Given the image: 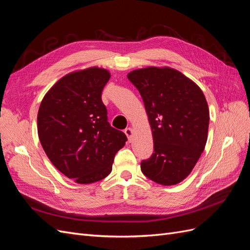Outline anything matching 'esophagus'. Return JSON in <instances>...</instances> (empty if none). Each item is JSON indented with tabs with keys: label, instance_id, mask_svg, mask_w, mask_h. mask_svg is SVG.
<instances>
[{
	"label": "esophagus",
	"instance_id": "34e87169",
	"mask_svg": "<svg viewBox=\"0 0 250 250\" xmlns=\"http://www.w3.org/2000/svg\"><path fill=\"white\" fill-rule=\"evenodd\" d=\"M124 132H125V134H126V137H127V139H128V142H131V138H132V134H133V130H132V128H126V129L124 130Z\"/></svg>",
	"mask_w": 250,
	"mask_h": 250
}]
</instances>
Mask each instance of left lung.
<instances>
[{
  "instance_id": "left-lung-1",
  "label": "left lung",
  "mask_w": 250,
  "mask_h": 250,
  "mask_svg": "<svg viewBox=\"0 0 250 250\" xmlns=\"http://www.w3.org/2000/svg\"><path fill=\"white\" fill-rule=\"evenodd\" d=\"M127 77L143 98L154 143V153L141 163V170L158 185H177L192 172L206 147V97L193 80L169 66L133 70Z\"/></svg>"
}]
</instances>
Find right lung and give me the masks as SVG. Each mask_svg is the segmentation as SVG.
Returning <instances> with one entry per match:
<instances>
[{"instance_id":"1","label":"right lung","mask_w":250,"mask_h":250,"mask_svg":"<svg viewBox=\"0 0 250 250\" xmlns=\"http://www.w3.org/2000/svg\"><path fill=\"white\" fill-rule=\"evenodd\" d=\"M110 78L103 67L66 74L42 98L37 132L51 163L80 185L106 177L127 138L107 122L101 93Z\"/></svg>"}]
</instances>
